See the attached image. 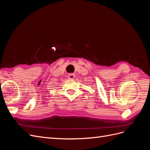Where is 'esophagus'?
I'll return each instance as SVG.
<instances>
[{
    "instance_id": "1",
    "label": "esophagus",
    "mask_w": 150,
    "mask_h": 150,
    "mask_svg": "<svg viewBox=\"0 0 150 150\" xmlns=\"http://www.w3.org/2000/svg\"><path fill=\"white\" fill-rule=\"evenodd\" d=\"M67 78H68V79H74V78H75V74H72V73L69 74L67 76Z\"/></svg>"
}]
</instances>
